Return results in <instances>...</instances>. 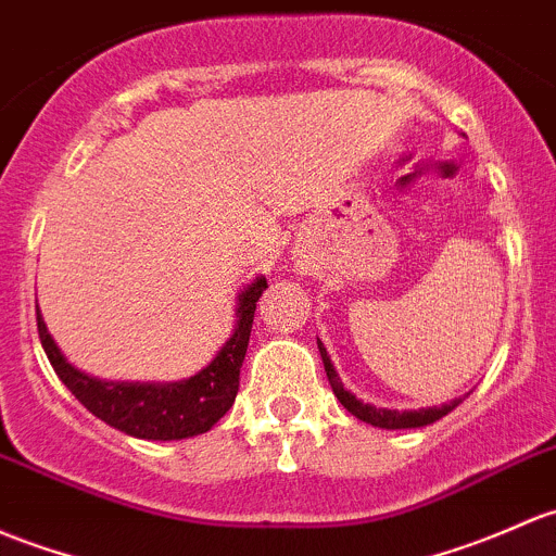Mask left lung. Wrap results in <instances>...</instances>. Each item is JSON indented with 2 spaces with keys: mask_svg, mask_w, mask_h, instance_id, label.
<instances>
[{
  "mask_svg": "<svg viewBox=\"0 0 556 556\" xmlns=\"http://www.w3.org/2000/svg\"><path fill=\"white\" fill-rule=\"evenodd\" d=\"M319 354H323L325 372H327V381H330V386H332V394L341 400V405L346 407L352 416L365 420V424H370V426H381V429H418V426L434 424V420L447 416L450 410H455V407L460 405V400H453L450 405H442V407H426V410H405V413L386 410V407H372V405H367V402H359L354 394H349V391L343 389L341 378H338L336 367H332V362L325 352L323 341H319Z\"/></svg>",
  "mask_w": 556,
  "mask_h": 556,
  "instance_id": "8db88e82",
  "label": "left lung"
}]
</instances>
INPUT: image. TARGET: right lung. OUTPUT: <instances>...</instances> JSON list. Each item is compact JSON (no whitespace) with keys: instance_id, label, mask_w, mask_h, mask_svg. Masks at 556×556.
Here are the masks:
<instances>
[{"instance_id":"add662e5","label":"right lung","mask_w":556,"mask_h":556,"mask_svg":"<svg viewBox=\"0 0 556 556\" xmlns=\"http://www.w3.org/2000/svg\"><path fill=\"white\" fill-rule=\"evenodd\" d=\"M266 279L258 277L242 290L237 308L233 336L224 343L215 359L197 376L175 383H114L85 376L58 352L55 341L37 312V330L47 359L55 367L58 378L68 386L74 396L101 420L138 440H186L213 429L233 405L239 391V367L248 354L250 330H253L255 303Z\"/></svg>"}]
</instances>
